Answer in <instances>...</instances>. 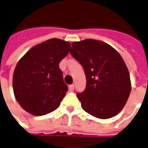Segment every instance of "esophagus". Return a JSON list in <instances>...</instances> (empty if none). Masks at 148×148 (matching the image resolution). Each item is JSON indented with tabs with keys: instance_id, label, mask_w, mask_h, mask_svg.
<instances>
[{
	"instance_id": "34e87169",
	"label": "esophagus",
	"mask_w": 148,
	"mask_h": 148,
	"mask_svg": "<svg viewBox=\"0 0 148 148\" xmlns=\"http://www.w3.org/2000/svg\"><path fill=\"white\" fill-rule=\"evenodd\" d=\"M74 88H75V85H74V84H72V85H70L69 86V90L71 91H73V90H74Z\"/></svg>"
}]
</instances>
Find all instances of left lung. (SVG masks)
I'll list each match as a JSON object with an SVG mask.
<instances>
[{
    "label": "left lung",
    "mask_w": 148,
    "mask_h": 148,
    "mask_svg": "<svg viewBox=\"0 0 148 148\" xmlns=\"http://www.w3.org/2000/svg\"><path fill=\"white\" fill-rule=\"evenodd\" d=\"M70 54L86 75V89L76 94L83 109L102 119L118 115L131 91L130 73L119 53L103 41L86 39L72 43Z\"/></svg>",
    "instance_id": "left-lung-1"
}]
</instances>
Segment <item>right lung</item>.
<instances>
[{
	"instance_id": "right-lung-1",
	"label": "right lung",
	"mask_w": 148,
	"mask_h": 148,
	"mask_svg": "<svg viewBox=\"0 0 148 148\" xmlns=\"http://www.w3.org/2000/svg\"><path fill=\"white\" fill-rule=\"evenodd\" d=\"M70 44L52 38L29 49L16 65L13 74L15 99L33 115H44L59 107L68 91L59 63Z\"/></svg>"
}]
</instances>
